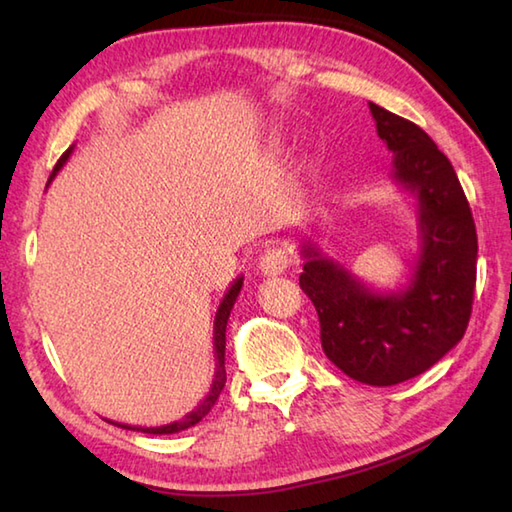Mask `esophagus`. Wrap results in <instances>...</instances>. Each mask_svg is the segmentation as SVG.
I'll use <instances>...</instances> for the list:
<instances>
[{"label": "esophagus", "mask_w": 512, "mask_h": 512, "mask_svg": "<svg viewBox=\"0 0 512 512\" xmlns=\"http://www.w3.org/2000/svg\"><path fill=\"white\" fill-rule=\"evenodd\" d=\"M290 266V255L288 250L279 248V246H270L264 250V255L259 257V273L264 277H277L281 273H286V268Z\"/></svg>", "instance_id": "34e87169"}]
</instances>
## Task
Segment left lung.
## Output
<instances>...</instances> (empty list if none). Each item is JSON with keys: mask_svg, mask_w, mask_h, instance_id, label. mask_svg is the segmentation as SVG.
<instances>
[{"mask_svg": "<svg viewBox=\"0 0 512 512\" xmlns=\"http://www.w3.org/2000/svg\"><path fill=\"white\" fill-rule=\"evenodd\" d=\"M394 154V180L416 200L420 253L398 290H374L308 242L299 286L319 314L325 356L358 383L389 387L427 372L471 319L477 235L449 158L418 125L369 103Z\"/></svg>", "mask_w": 512, "mask_h": 512, "instance_id": "1", "label": "left lung"}]
</instances>
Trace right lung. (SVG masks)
I'll list each match as a JSON object with an SVG mask.
<instances>
[{"label": "right lung", "mask_w": 512, "mask_h": 512, "mask_svg": "<svg viewBox=\"0 0 512 512\" xmlns=\"http://www.w3.org/2000/svg\"><path fill=\"white\" fill-rule=\"evenodd\" d=\"M70 154H72V147H70L68 151H65V154L59 158L57 167L52 169V176H50L48 184H50V182L54 180V176H57V173L61 171V167L65 165V162H68ZM242 286H244V277H237V279L233 281V284H231V288L226 290V295H224V299L220 301V306H217V312H215V323H213L215 374H213V383H211L209 394L204 396V400L200 402V405L195 407L193 411H189L187 416H184V418H180V420H176V422H169V424H162V427H132V424H121V422H112V420H107V422H112V424H116V427H123V429H129V431L154 433V436H169V433H178V431H184V429L193 427V424H198V422L206 416V413L211 411V407L215 405V400L220 398L222 389H224V383H226V369H224L226 323H228V317H231V310H233V306H235L237 295H239V290H242Z\"/></svg>", "instance_id": "obj_1"}]
</instances>
